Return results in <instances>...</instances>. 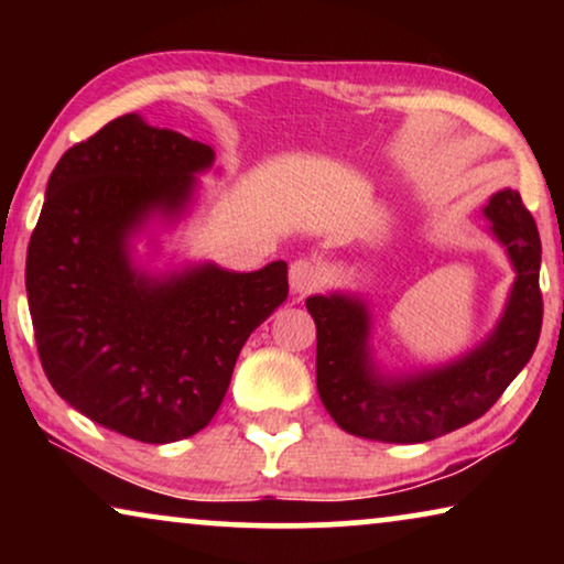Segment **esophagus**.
Instances as JSON below:
<instances>
[{"label":"esophagus","mask_w":564,"mask_h":564,"mask_svg":"<svg viewBox=\"0 0 564 564\" xmlns=\"http://www.w3.org/2000/svg\"><path fill=\"white\" fill-rule=\"evenodd\" d=\"M323 280V269L313 259H297L290 264V288L292 292H311Z\"/></svg>","instance_id":"1"}]
</instances>
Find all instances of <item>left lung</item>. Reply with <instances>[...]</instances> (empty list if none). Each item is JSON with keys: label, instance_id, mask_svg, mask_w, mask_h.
I'll return each mask as SVG.
<instances>
[{"label": "left lung", "instance_id": "left-lung-1", "mask_svg": "<svg viewBox=\"0 0 564 564\" xmlns=\"http://www.w3.org/2000/svg\"><path fill=\"white\" fill-rule=\"evenodd\" d=\"M482 215L511 259L516 280L496 328L459 359L421 372L384 375L369 346L372 315L365 300L346 292L305 300L318 330V395L344 431L388 444L431 442L490 411L527 367L542 330V241L516 189L496 192Z\"/></svg>", "mask_w": 564, "mask_h": 564}]
</instances>
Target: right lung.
Segmentation results:
<instances>
[{"mask_svg": "<svg viewBox=\"0 0 564 564\" xmlns=\"http://www.w3.org/2000/svg\"><path fill=\"white\" fill-rule=\"evenodd\" d=\"M213 161L210 145L122 115L61 156L28 246L45 377L87 419L143 444L205 429L246 338L288 300L284 261L164 274L135 261L138 238L187 213Z\"/></svg>", "mask_w": 564, "mask_h": 564, "instance_id": "add662e5", "label": "right lung"}]
</instances>
